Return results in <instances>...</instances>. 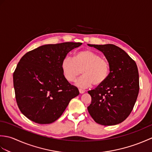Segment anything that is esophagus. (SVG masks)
Masks as SVG:
<instances>
[{"label":"esophagus","instance_id":"34e87169","mask_svg":"<svg viewBox=\"0 0 152 152\" xmlns=\"http://www.w3.org/2000/svg\"><path fill=\"white\" fill-rule=\"evenodd\" d=\"M79 91H80V93H81V94H82V93H85V90L82 89H79Z\"/></svg>","mask_w":152,"mask_h":152}]
</instances>
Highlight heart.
I'll return each instance as SVG.
<instances>
[{
  "instance_id": "b5f03b06",
  "label": "heart",
  "mask_w": 152,
  "mask_h": 152,
  "mask_svg": "<svg viewBox=\"0 0 152 152\" xmlns=\"http://www.w3.org/2000/svg\"><path fill=\"white\" fill-rule=\"evenodd\" d=\"M64 76L69 82H74L80 74L83 76L76 82L80 88H89L93 85L102 84L108 78L110 64L106 58L91 50H83L76 52L74 58L66 56L61 63Z\"/></svg>"
}]
</instances>
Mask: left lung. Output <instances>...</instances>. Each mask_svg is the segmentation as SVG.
<instances>
[{"label":"left lung","instance_id":"obj_1","mask_svg":"<svg viewBox=\"0 0 152 152\" xmlns=\"http://www.w3.org/2000/svg\"><path fill=\"white\" fill-rule=\"evenodd\" d=\"M104 53L110 64L108 78L89 91L91 103L88 110L97 124L114 125L130 115L139 92V75L135 61L114 44H88Z\"/></svg>","mask_w":152,"mask_h":152}]
</instances>
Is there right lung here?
Wrapping results in <instances>:
<instances>
[{
    "label": "right lung",
    "mask_w": 152,
    "mask_h": 152,
    "mask_svg": "<svg viewBox=\"0 0 152 152\" xmlns=\"http://www.w3.org/2000/svg\"><path fill=\"white\" fill-rule=\"evenodd\" d=\"M81 42L47 44L25 53L13 74L15 99L21 113L39 124H49L63 114L78 89L64 77L61 63Z\"/></svg>",
    "instance_id": "right-lung-1"
}]
</instances>
